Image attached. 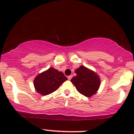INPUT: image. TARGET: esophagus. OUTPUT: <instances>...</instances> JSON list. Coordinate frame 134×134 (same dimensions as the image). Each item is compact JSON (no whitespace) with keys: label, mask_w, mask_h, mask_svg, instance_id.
Wrapping results in <instances>:
<instances>
[{"label":"esophagus","mask_w":134,"mask_h":134,"mask_svg":"<svg viewBox=\"0 0 134 134\" xmlns=\"http://www.w3.org/2000/svg\"><path fill=\"white\" fill-rule=\"evenodd\" d=\"M72 75H70V76H69L67 77V78H68V79L69 80H71V78H72Z\"/></svg>","instance_id":"esophagus-1"}]
</instances>
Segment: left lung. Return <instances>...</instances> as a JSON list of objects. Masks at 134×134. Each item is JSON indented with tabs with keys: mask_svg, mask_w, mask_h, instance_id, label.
<instances>
[{
	"mask_svg": "<svg viewBox=\"0 0 134 134\" xmlns=\"http://www.w3.org/2000/svg\"><path fill=\"white\" fill-rule=\"evenodd\" d=\"M76 74L71 80L77 91L87 97L95 94L100 86V79L95 72L81 65L75 70Z\"/></svg>",
	"mask_w": 134,
	"mask_h": 134,
	"instance_id": "obj_1",
	"label": "left lung"
}]
</instances>
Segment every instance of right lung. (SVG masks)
Segmentation results:
<instances>
[{
  "label": "right lung",
  "instance_id": "1",
  "mask_svg": "<svg viewBox=\"0 0 134 134\" xmlns=\"http://www.w3.org/2000/svg\"><path fill=\"white\" fill-rule=\"evenodd\" d=\"M67 80L62 72L53 67L39 74L34 80L35 90L41 95H47L56 91Z\"/></svg>",
  "mask_w": 134,
  "mask_h": 134
}]
</instances>
